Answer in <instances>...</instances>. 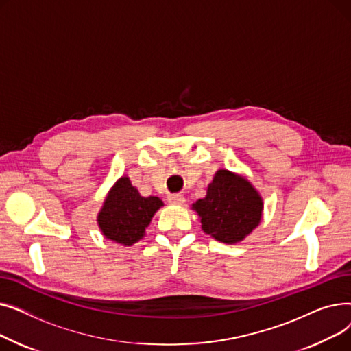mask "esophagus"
<instances>
[{"instance_id": "34e87169", "label": "esophagus", "mask_w": 351, "mask_h": 351, "mask_svg": "<svg viewBox=\"0 0 351 351\" xmlns=\"http://www.w3.org/2000/svg\"><path fill=\"white\" fill-rule=\"evenodd\" d=\"M168 200L171 202V204H173V205H182V204H185V197H183V195H180V193L171 195V196L168 197Z\"/></svg>"}]
</instances>
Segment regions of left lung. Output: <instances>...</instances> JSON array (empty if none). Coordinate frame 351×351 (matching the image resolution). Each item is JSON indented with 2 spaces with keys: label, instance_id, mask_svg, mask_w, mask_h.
Instances as JSON below:
<instances>
[{
  "label": "left lung",
  "instance_id": "obj_1",
  "mask_svg": "<svg viewBox=\"0 0 351 351\" xmlns=\"http://www.w3.org/2000/svg\"><path fill=\"white\" fill-rule=\"evenodd\" d=\"M193 209L205 233L223 243H237L261 222L263 202L246 179L226 169L215 175L206 197L199 199Z\"/></svg>",
  "mask_w": 351,
  "mask_h": 351
}]
</instances>
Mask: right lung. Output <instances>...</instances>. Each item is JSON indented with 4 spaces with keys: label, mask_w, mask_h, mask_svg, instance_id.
<instances>
[{
    "label": "right lung",
    "mask_w": 351,
    "mask_h": 351,
    "mask_svg": "<svg viewBox=\"0 0 351 351\" xmlns=\"http://www.w3.org/2000/svg\"><path fill=\"white\" fill-rule=\"evenodd\" d=\"M163 206L158 196L143 197L129 178H121L109 192L98 215L99 228L106 239L131 246L143 237L155 212Z\"/></svg>",
    "instance_id": "obj_1"
}]
</instances>
